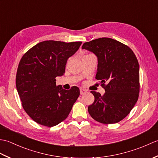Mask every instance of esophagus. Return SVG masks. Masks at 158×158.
<instances>
[{"label":"esophagus","mask_w":158,"mask_h":158,"mask_svg":"<svg viewBox=\"0 0 158 158\" xmlns=\"http://www.w3.org/2000/svg\"><path fill=\"white\" fill-rule=\"evenodd\" d=\"M86 92H87V90L86 89H83V88H80V94H81V95L82 94H85Z\"/></svg>","instance_id":"obj_1"}]
</instances>
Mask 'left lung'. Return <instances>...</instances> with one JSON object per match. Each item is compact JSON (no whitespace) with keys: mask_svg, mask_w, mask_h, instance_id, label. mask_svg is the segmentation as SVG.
I'll return each instance as SVG.
<instances>
[{"mask_svg":"<svg viewBox=\"0 0 158 158\" xmlns=\"http://www.w3.org/2000/svg\"><path fill=\"white\" fill-rule=\"evenodd\" d=\"M82 49L98 58L96 79L105 93L91 91L94 101L88 106L94 119L105 124L115 123L128 115L139 96V65L128 46L110 38H99L83 43Z\"/></svg>","mask_w":158,"mask_h":158,"instance_id":"obj_1","label":"left lung"}]
</instances>
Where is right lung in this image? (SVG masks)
Here are the masks:
<instances>
[{
  "mask_svg": "<svg viewBox=\"0 0 158 158\" xmlns=\"http://www.w3.org/2000/svg\"><path fill=\"white\" fill-rule=\"evenodd\" d=\"M82 42L45 41L26 52L16 74V88L26 113L41 125L53 127L64 120L80 94L79 88L66 90L56 85L67 60Z\"/></svg>",
  "mask_w": 158,
  "mask_h": 158,
  "instance_id": "1",
  "label": "right lung"
}]
</instances>
